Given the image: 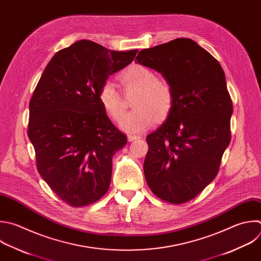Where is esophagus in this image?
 Returning <instances> with one entry per match:
<instances>
[{
  "instance_id": "34e87169",
  "label": "esophagus",
  "mask_w": 261,
  "mask_h": 261,
  "mask_svg": "<svg viewBox=\"0 0 261 261\" xmlns=\"http://www.w3.org/2000/svg\"><path fill=\"white\" fill-rule=\"evenodd\" d=\"M139 138H141L140 135H131V134L128 135V140L129 141H134V140H137Z\"/></svg>"
}]
</instances>
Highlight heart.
Here are the masks:
<instances>
[{
  "instance_id": "1",
  "label": "heart",
  "mask_w": 261,
  "mask_h": 261,
  "mask_svg": "<svg viewBox=\"0 0 261 261\" xmlns=\"http://www.w3.org/2000/svg\"><path fill=\"white\" fill-rule=\"evenodd\" d=\"M126 89H137L132 100L135 108L120 121V128L128 133H138L151 127L159 119H164L173 102L172 87L164 77L154 76L151 69L140 64H132L121 74ZM100 105L107 115L118 122L124 114L122 95L112 81H106L98 93Z\"/></svg>"
}]
</instances>
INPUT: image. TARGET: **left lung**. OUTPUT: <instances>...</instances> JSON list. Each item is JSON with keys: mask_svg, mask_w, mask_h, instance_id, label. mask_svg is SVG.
<instances>
[{"mask_svg": "<svg viewBox=\"0 0 261 261\" xmlns=\"http://www.w3.org/2000/svg\"><path fill=\"white\" fill-rule=\"evenodd\" d=\"M135 59L160 72L173 91L166 121L146 136L145 180L160 199L186 203L216 177L230 142L232 102L224 71L187 38L141 50Z\"/></svg>", "mask_w": 261, "mask_h": 261, "instance_id": "left-lung-1", "label": "left lung"}]
</instances>
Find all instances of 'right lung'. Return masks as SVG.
<instances>
[{"instance_id":"add662e5","label":"right lung","mask_w":261,"mask_h":261,"mask_svg":"<svg viewBox=\"0 0 261 261\" xmlns=\"http://www.w3.org/2000/svg\"><path fill=\"white\" fill-rule=\"evenodd\" d=\"M137 52L77 41L52 57L34 91L28 135L38 171L72 207L90 205L109 191L113 156L127 137L109 119L98 93L108 77L130 64Z\"/></svg>"}]
</instances>
